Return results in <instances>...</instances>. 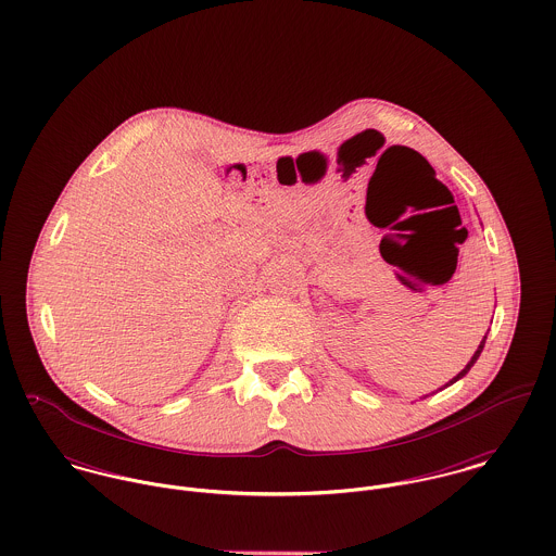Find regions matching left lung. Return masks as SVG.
<instances>
[{
    "label": "left lung",
    "mask_w": 556,
    "mask_h": 556,
    "mask_svg": "<svg viewBox=\"0 0 556 556\" xmlns=\"http://www.w3.org/2000/svg\"><path fill=\"white\" fill-rule=\"evenodd\" d=\"M483 344H485V336H483V340H481V342H479V346H477V351H476V353H473V357H471V362H469V364H467V366H465V370H460V372H458V375H456V377H454V379H452V381H450V383H447V386H452V383H456V381H458V379H463V377H465V375H467V372H469V370H471V366H473V364H476L477 357H479V355H481V351H483ZM447 386H445V388H447Z\"/></svg>",
    "instance_id": "8db88e82"
}]
</instances>
